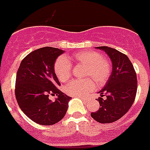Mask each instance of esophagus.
I'll return each mask as SVG.
<instances>
[{
	"label": "esophagus",
	"instance_id": "34e87169",
	"mask_svg": "<svg viewBox=\"0 0 150 150\" xmlns=\"http://www.w3.org/2000/svg\"><path fill=\"white\" fill-rule=\"evenodd\" d=\"M81 99L83 100V101H86L87 100V99H86V98H81Z\"/></svg>",
	"mask_w": 150,
	"mask_h": 150
}]
</instances>
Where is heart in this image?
Segmentation results:
<instances>
[{
    "label": "heart",
    "instance_id": "b5f03b06",
    "mask_svg": "<svg viewBox=\"0 0 150 150\" xmlns=\"http://www.w3.org/2000/svg\"><path fill=\"white\" fill-rule=\"evenodd\" d=\"M71 59L76 64L86 65L85 76L92 77L98 84L105 83L110 75V62L103 58L100 52L84 50L73 54ZM54 72L60 81H67L72 73L71 62L65 56H59L54 64ZM94 87V82L89 78L81 80L74 79L64 86V91L71 96L84 97L92 91Z\"/></svg>",
    "mask_w": 150,
    "mask_h": 150
}]
</instances>
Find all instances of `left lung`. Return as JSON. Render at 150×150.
I'll use <instances>...</instances> for the list:
<instances>
[{"instance_id": "obj_1", "label": "left lung", "mask_w": 150, "mask_h": 150, "mask_svg": "<svg viewBox=\"0 0 150 150\" xmlns=\"http://www.w3.org/2000/svg\"><path fill=\"white\" fill-rule=\"evenodd\" d=\"M97 48L104 50L110 58L112 71L99 91V110L91 112V116L100 123H111L122 117L133 104L137 93V74L126 55L108 46ZM103 96H106L105 99Z\"/></svg>"}]
</instances>
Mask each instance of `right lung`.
<instances>
[{"label": "right lung", "mask_w": 150, "mask_h": 150, "mask_svg": "<svg viewBox=\"0 0 150 150\" xmlns=\"http://www.w3.org/2000/svg\"><path fill=\"white\" fill-rule=\"evenodd\" d=\"M62 53L63 50L50 46L38 49L24 58L17 71V103L29 119L42 125L62 120L71 99L57 88L61 84L54 72V64ZM50 94L57 95L54 102L49 99Z\"/></svg>", "instance_id": "add662e5"}]
</instances>
